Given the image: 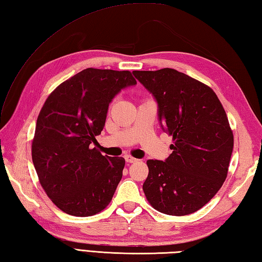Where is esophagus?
Here are the masks:
<instances>
[{"instance_id":"esophagus-1","label":"esophagus","mask_w":262,"mask_h":262,"mask_svg":"<svg viewBox=\"0 0 262 262\" xmlns=\"http://www.w3.org/2000/svg\"><path fill=\"white\" fill-rule=\"evenodd\" d=\"M125 161H126L127 163H135V162H137V160L134 159V157L130 156V155H126V156H125Z\"/></svg>"}]
</instances>
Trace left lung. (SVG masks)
Wrapping results in <instances>:
<instances>
[{
  "instance_id": "obj_1",
  "label": "left lung",
  "mask_w": 262,
  "mask_h": 262,
  "mask_svg": "<svg viewBox=\"0 0 262 262\" xmlns=\"http://www.w3.org/2000/svg\"><path fill=\"white\" fill-rule=\"evenodd\" d=\"M133 74L154 96L162 128L173 137L165 162L147 161L146 199L164 214H191L227 179L233 133L226 111L213 90L183 72L164 68Z\"/></svg>"
}]
</instances>
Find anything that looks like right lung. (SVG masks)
<instances>
[{
	"instance_id": "obj_1",
	"label": "right lung",
	"mask_w": 262,
	"mask_h": 262,
	"mask_svg": "<svg viewBox=\"0 0 262 262\" xmlns=\"http://www.w3.org/2000/svg\"><path fill=\"white\" fill-rule=\"evenodd\" d=\"M136 84L130 71L87 68L49 95L36 119L32 161L41 186L64 213L90 216L111 203L123 176V157L101 155L91 144L109 103Z\"/></svg>"
}]
</instances>
